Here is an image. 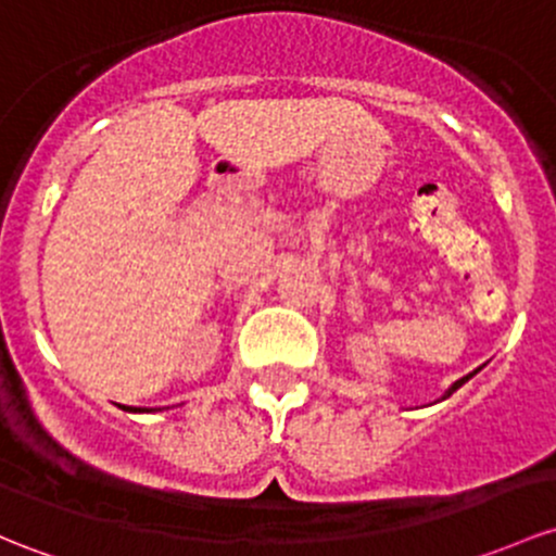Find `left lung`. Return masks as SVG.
Listing matches in <instances>:
<instances>
[{
  "label": "left lung",
  "mask_w": 556,
  "mask_h": 556,
  "mask_svg": "<svg viewBox=\"0 0 556 556\" xmlns=\"http://www.w3.org/2000/svg\"><path fill=\"white\" fill-rule=\"evenodd\" d=\"M475 372H477V370H475ZM475 372H469V376H464V378H460V381H455L453 386H450V389H447V394H445V396H450V394H453V391H455V389H460V386H464L466 381H469V378H471V376H475ZM445 396H442V400H445Z\"/></svg>",
  "instance_id": "1"
}]
</instances>
